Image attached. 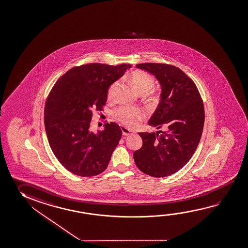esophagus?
I'll list each match as a JSON object with an SVG mask.
<instances>
[{"label": "esophagus", "instance_id": "1", "mask_svg": "<svg viewBox=\"0 0 248 248\" xmlns=\"http://www.w3.org/2000/svg\"><path fill=\"white\" fill-rule=\"evenodd\" d=\"M133 134H134V132L130 131L129 129H127L126 127H122V134H123L124 136H129V135Z\"/></svg>", "mask_w": 248, "mask_h": 248}]
</instances>
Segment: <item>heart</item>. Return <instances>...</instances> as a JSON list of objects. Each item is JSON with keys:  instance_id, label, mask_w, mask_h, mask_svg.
<instances>
[{"instance_id": "heart-1", "label": "heart", "mask_w": 248, "mask_h": 248, "mask_svg": "<svg viewBox=\"0 0 248 248\" xmlns=\"http://www.w3.org/2000/svg\"><path fill=\"white\" fill-rule=\"evenodd\" d=\"M129 79L132 85L139 94H146L154 86V78L145 71H132L130 73ZM117 86L118 81H115L111 84L108 91V98L113 97ZM115 117L123 125L129 128H135L140 125V122L146 117V112L140 108L136 107H121L115 112Z\"/></svg>"}]
</instances>
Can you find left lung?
I'll list each match as a JSON object with an SVG mask.
<instances>
[{"instance_id":"8db88e82","label":"left lung","mask_w":248,"mask_h":248,"mask_svg":"<svg viewBox=\"0 0 248 248\" xmlns=\"http://www.w3.org/2000/svg\"><path fill=\"white\" fill-rule=\"evenodd\" d=\"M136 67L161 84V100L148 124L165 131L139 133L143 145L134 152V162L151 177H168L182 169L197 150L204 125L203 102L192 79L178 67L159 63Z\"/></svg>"}]
</instances>
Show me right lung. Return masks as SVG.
Here are the masks:
<instances>
[{
	"mask_svg": "<svg viewBox=\"0 0 248 248\" xmlns=\"http://www.w3.org/2000/svg\"><path fill=\"white\" fill-rule=\"evenodd\" d=\"M131 65L87 63L71 68L56 82L45 107V127L51 151L65 169L94 177L107 169L122 131L117 123L91 129L93 111L103 110L108 90Z\"/></svg>",
	"mask_w": 248,
	"mask_h": 248,
	"instance_id": "obj_1",
	"label": "right lung"
}]
</instances>
